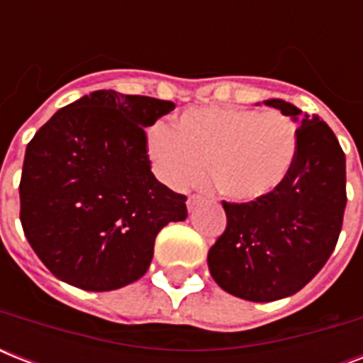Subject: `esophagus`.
I'll return each mask as SVG.
<instances>
[{
  "instance_id": "obj_1",
  "label": "esophagus",
  "mask_w": 363,
  "mask_h": 363,
  "mask_svg": "<svg viewBox=\"0 0 363 363\" xmlns=\"http://www.w3.org/2000/svg\"><path fill=\"white\" fill-rule=\"evenodd\" d=\"M199 203H201V196H196V194H192V196H190V198L186 199L188 211H194V209H196V207H198Z\"/></svg>"
}]
</instances>
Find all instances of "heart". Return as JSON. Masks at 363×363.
Instances as JSON below:
<instances>
[{"label": "heart", "instance_id": "1", "mask_svg": "<svg viewBox=\"0 0 363 363\" xmlns=\"http://www.w3.org/2000/svg\"><path fill=\"white\" fill-rule=\"evenodd\" d=\"M147 150L156 175L175 190L211 179L226 198L259 201L292 175L299 128L281 111L245 107H194L148 128Z\"/></svg>", "mask_w": 363, "mask_h": 363}]
</instances>
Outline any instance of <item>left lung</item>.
<instances>
[{
    "label": "left lung",
    "instance_id": "obj_1",
    "mask_svg": "<svg viewBox=\"0 0 363 363\" xmlns=\"http://www.w3.org/2000/svg\"><path fill=\"white\" fill-rule=\"evenodd\" d=\"M298 121L301 111L282 99L264 101ZM226 230L209 248L216 284L248 301H275L299 292L337 245L347 205L345 152L330 125L303 115L292 175L259 201L230 203Z\"/></svg>",
    "mask_w": 363,
    "mask_h": 363
}]
</instances>
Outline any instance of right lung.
I'll use <instances>...</instances> for the list:
<instances>
[{
	"instance_id": "obj_1",
	"label": "right lung",
	"mask_w": 363,
	"mask_h": 363,
	"mask_svg": "<svg viewBox=\"0 0 363 363\" xmlns=\"http://www.w3.org/2000/svg\"><path fill=\"white\" fill-rule=\"evenodd\" d=\"M173 101L98 90L28 143L20 179L26 239L60 281L109 292L141 279L156 235L186 218V196L156 181L145 128Z\"/></svg>"
}]
</instances>
